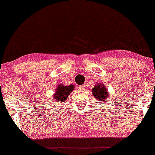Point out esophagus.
<instances>
[{
	"label": "esophagus",
	"instance_id": "34e87169",
	"mask_svg": "<svg viewBox=\"0 0 155 155\" xmlns=\"http://www.w3.org/2000/svg\"><path fill=\"white\" fill-rule=\"evenodd\" d=\"M79 89H81V90H84L85 88H86V86L85 85H81V86H79Z\"/></svg>",
	"mask_w": 155,
	"mask_h": 155
}]
</instances>
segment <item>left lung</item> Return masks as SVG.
<instances>
[{
    "label": "left lung",
    "instance_id": "obj_1",
    "mask_svg": "<svg viewBox=\"0 0 155 155\" xmlns=\"http://www.w3.org/2000/svg\"><path fill=\"white\" fill-rule=\"evenodd\" d=\"M91 93L96 100H98L100 101H104L105 103L107 102L108 99L110 97L106 86L102 83L101 84L97 83L94 86V87L91 89Z\"/></svg>",
    "mask_w": 155,
    "mask_h": 155
}]
</instances>
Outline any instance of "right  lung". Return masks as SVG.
Wrapping results in <instances>:
<instances>
[{
    "label": "right lung",
    "instance_id": "right-lung-1",
    "mask_svg": "<svg viewBox=\"0 0 155 155\" xmlns=\"http://www.w3.org/2000/svg\"><path fill=\"white\" fill-rule=\"evenodd\" d=\"M74 89V86L72 84L69 85V86L59 84L57 86V89H56L54 95H53L54 102H64Z\"/></svg>",
    "mask_w": 155,
    "mask_h": 155
}]
</instances>
